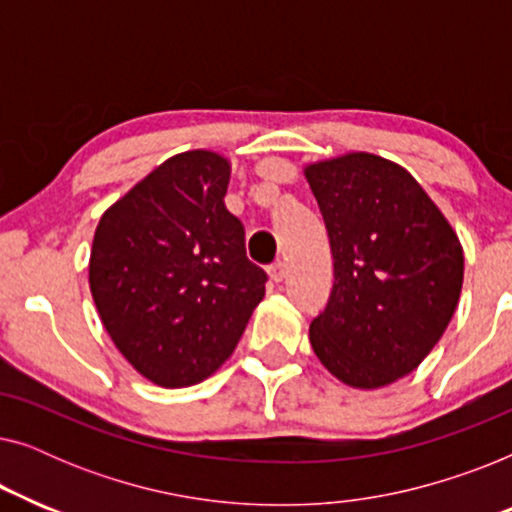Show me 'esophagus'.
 <instances>
[{
    "mask_svg": "<svg viewBox=\"0 0 512 512\" xmlns=\"http://www.w3.org/2000/svg\"><path fill=\"white\" fill-rule=\"evenodd\" d=\"M268 275H270V279L272 282H282V279L286 277V263H282V261H277V263H272L270 268H268Z\"/></svg>",
    "mask_w": 512,
    "mask_h": 512,
    "instance_id": "1",
    "label": "esophagus"
}]
</instances>
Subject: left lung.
<instances>
[{"label":"left lung","mask_w":512,"mask_h":512,"mask_svg":"<svg viewBox=\"0 0 512 512\" xmlns=\"http://www.w3.org/2000/svg\"><path fill=\"white\" fill-rule=\"evenodd\" d=\"M333 251V289L310 324L319 361L349 387L412 373L436 347L464 282L459 237L401 165L373 153L310 165Z\"/></svg>","instance_id":"1"}]
</instances>
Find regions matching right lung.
<instances>
[{
	"label": "right lung",
	"mask_w": 512,
	"mask_h": 512,
	"mask_svg": "<svg viewBox=\"0 0 512 512\" xmlns=\"http://www.w3.org/2000/svg\"><path fill=\"white\" fill-rule=\"evenodd\" d=\"M228 160L172 156L111 205L90 251V291L121 354L160 387H191L233 354L263 300V268L223 205Z\"/></svg>",
	"instance_id": "right-lung-1"
}]
</instances>
